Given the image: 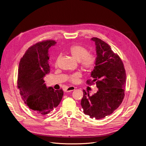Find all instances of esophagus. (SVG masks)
<instances>
[{
  "mask_svg": "<svg viewBox=\"0 0 146 146\" xmlns=\"http://www.w3.org/2000/svg\"><path fill=\"white\" fill-rule=\"evenodd\" d=\"M76 88L73 86H70V87H69V88H67L65 90V92H70V91H72L73 90H75Z\"/></svg>",
  "mask_w": 146,
  "mask_h": 146,
  "instance_id": "obj_1",
  "label": "esophagus"
}]
</instances>
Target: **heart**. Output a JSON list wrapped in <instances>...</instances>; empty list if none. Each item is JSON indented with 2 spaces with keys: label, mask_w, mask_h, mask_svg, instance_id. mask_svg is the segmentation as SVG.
I'll return each instance as SVG.
<instances>
[{
  "label": "heart",
  "mask_w": 146,
  "mask_h": 146,
  "mask_svg": "<svg viewBox=\"0 0 146 146\" xmlns=\"http://www.w3.org/2000/svg\"><path fill=\"white\" fill-rule=\"evenodd\" d=\"M69 52L72 57L77 61H79L81 68L84 70L91 69L95 63V58L91 54H88V50L84 47L81 45H73L69 50ZM58 58H57L55 64L58 63ZM80 76L79 73H76L70 76L69 80L73 83H77L78 78Z\"/></svg>",
  "instance_id": "obj_1"
}]
</instances>
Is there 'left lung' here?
Returning <instances> with one entry per match:
<instances>
[{"instance_id": "obj_1", "label": "left lung", "mask_w": 146, "mask_h": 146, "mask_svg": "<svg viewBox=\"0 0 146 146\" xmlns=\"http://www.w3.org/2000/svg\"><path fill=\"white\" fill-rule=\"evenodd\" d=\"M91 40L96 46L95 66L91 73L92 81L95 82L98 91L90 96L85 90L81 105L85 115L95 119H102L112 114L121 104L125 96L126 72L119 56L111 47L98 38Z\"/></svg>"}]
</instances>
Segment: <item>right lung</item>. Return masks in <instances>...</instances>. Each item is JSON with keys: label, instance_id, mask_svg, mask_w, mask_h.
Returning a JSON list of instances; mask_svg holds the SVG:
<instances>
[{"label": "right lung", "instance_id": "add662e5", "mask_svg": "<svg viewBox=\"0 0 146 146\" xmlns=\"http://www.w3.org/2000/svg\"><path fill=\"white\" fill-rule=\"evenodd\" d=\"M54 40L39 42L31 46L21 58L18 69L17 85L24 103L36 114H48L60 104L62 90L47 88L44 77L50 72L48 49Z\"/></svg>", "mask_w": 146, "mask_h": 146}]
</instances>
